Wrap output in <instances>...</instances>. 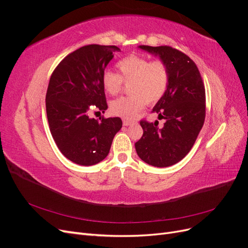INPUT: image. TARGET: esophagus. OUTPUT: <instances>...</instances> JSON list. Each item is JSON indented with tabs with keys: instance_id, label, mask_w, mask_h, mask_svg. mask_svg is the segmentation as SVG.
Returning a JSON list of instances; mask_svg holds the SVG:
<instances>
[{
	"instance_id": "1",
	"label": "esophagus",
	"mask_w": 248,
	"mask_h": 248,
	"mask_svg": "<svg viewBox=\"0 0 248 248\" xmlns=\"http://www.w3.org/2000/svg\"><path fill=\"white\" fill-rule=\"evenodd\" d=\"M131 124H132V122L128 121V120H123V125H124V126H129V125H131Z\"/></svg>"
}]
</instances>
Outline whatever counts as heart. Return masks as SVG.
Here are the masks:
<instances>
[{"mask_svg":"<svg viewBox=\"0 0 248 248\" xmlns=\"http://www.w3.org/2000/svg\"><path fill=\"white\" fill-rule=\"evenodd\" d=\"M119 74L106 71L102 85L110 95H116L122 88L123 81L130 82L132 96L120 97L110 103L112 114L126 120H132L145 108L147 101L154 103L166 93L169 85V69L161 61L151 62L148 58L129 55L117 63Z\"/></svg>","mask_w":248,"mask_h":248,"instance_id":"1","label":"heart"}]
</instances>
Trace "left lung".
<instances>
[{"instance_id":"8db88e82","label":"left lung","mask_w":248,"mask_h":248,"mask_svg":"<svg viewBox=\"0 0 248 248\" xmlns=\"http://www.w3.org/2000/svg\"><path fill=\"white\" fill-rule=\"evenodd\" d=\"M167 65L169 85L153 111L166 120L162 128L158 121H140L144 133L136 142L140 158L150 166L167 168L188 154L205 121V87L192 60L170 46H140Z\"/></svg>"}]
</instances>
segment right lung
Here are the masks:
<instances>
[{"instance_id":"obj_1","label":"right lung","mask_w":248,"mask_h":248,"mask_svg":"<svg viewBox=\"0 0 248 248\" xmlns=\"http://www.w3.org/2000/svg\"><path fill=\"white\" fill-rule=\"evenodd\" d=\"M120 48L90 44L64 58L52 72L46 92L49 129L62 154L79 166H93L108 156L122 120L90 118L108 109L102 76Z\"/></svg>"}]
</instances>
